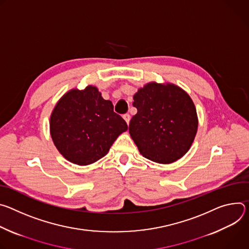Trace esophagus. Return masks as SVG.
I'll list each match as a JSON object with an SVG mask.
<instances>
[{"label": "esophagus", "mask_w": 249, "mask_h": 249, "mask_svg": "<svg viewBox=\"0 0 249 249\" xmlns=\"http://www.w3.org/2000/svg\"><path fill=\"white\" fill-rule=\"evenodd\" d=\"M124 120L126 122V124H129V121H130V116L128 114H125L124 115Z\"/></svg>", "instance_id": "34e87169"}]
</instances>
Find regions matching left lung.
I'll list each match as a JSON object with an SVG mask.
<instances>
[{
    "mask_svg": "<svg viewBox=\"0 0 249 249\" xmlns=\"http://www.w3.org/2000/svg\"><path fill=\"white\" fill-rule=\"evenodd\" d=\"M137 113L129 122V134L147 159L172 163L194 142L198 128L196 107L181 88L149 83L133 96Z\"/></svg>",
    "mask_w": 249,
    "mask_h": 249,
    "instance_id": "1",
    "label": "left lung"
}]
</instances>
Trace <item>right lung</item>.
I'll return each mask as SVG.
<instances>
[{
  "label": "right lung",
  "mask_w": 249,
  "mask_h": 249,
  "mask_svg": "<svg viewBox=\"0 0 249 249\" xmlns=\"http://www.w3.org/2000/svg\"><path fill=\"white\" fill-rule=\"evenodd\" d=\"M127 129L125 121L114 112L96 87L71 90L55 106L50 133L55 146L69 161L88 165L104 157L117 137Z\"/></svg>",
  "instance_id": "obj_1"
}]
</instances>
